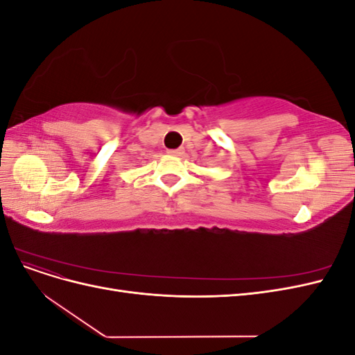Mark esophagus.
<instances>
[{
    "label": "esophagus",
    "instance_id": "1",
    "mask_svg": "<svg viewBox=\"0 0 355 355\" xmlns=\"http://www.w3.org/2000/svg\"><path fill=\"white\" fill-rule=\"evenodd\" d=\"M170 155H175V157H182L185 154V149L184 148H179V149H170L168 151Z\"/></svg>",
    "mask_w": 355,
    "mask_h": 355
}]
</instances>
